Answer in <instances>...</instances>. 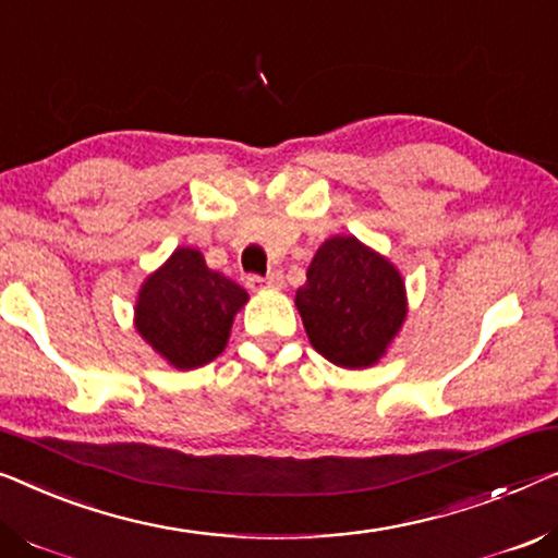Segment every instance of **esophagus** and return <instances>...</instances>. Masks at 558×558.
Instances as JSON below:
<instances>
[{"label":"esophagus","instance_id":"34e87169","mask_svg":"<svg viewBox=\"0 0 558 558\" xmlns=\"http://www.w3.org/2000/svg\"><path fill=\"white\" fill-rule=\"evenodd\" d=\"M282 286V272L280 270H272L270 276H251L247 278V288L253 290H278Z\"/></svg>","mask_w":558,"mask_h":558}]
</instances>
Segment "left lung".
<instances>
[{"label": "left lung", "mask_w": 558, "mask_h": 558, "mask_svg": "<svg viewBox=\"0 0 558 558\" xmlns=\"http://www.w3.org/2000/svg\"><path fill=\"white\" fill-rule=\"evenodd\" d=\"M295 293L307 340L340 368H371L401 332L409 295L401 270L355 235H332Z\"/></svg>", "instance_id": "left-lung-1"}]
</instances>
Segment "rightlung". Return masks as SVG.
I'll list each match as a JSON object with an SVG mask.
<instances>
[{
	"mask_svg": "<svg viewBox=\"0 0 558 558\" xmlns=\"http://www.w3.org/2000/svg\"><path fill=\"white\" fill-rule=\"evenodd\" d=\"M247 301L245 288L207 268L197 247H174L137 290L135 330L172 368L193 371L226 351Z\"/></svg>",
	"mask_w": 558,
	"mask_h": 558,
	"instance_id": "1",
	"label": "right lung"
}]
</instances>
